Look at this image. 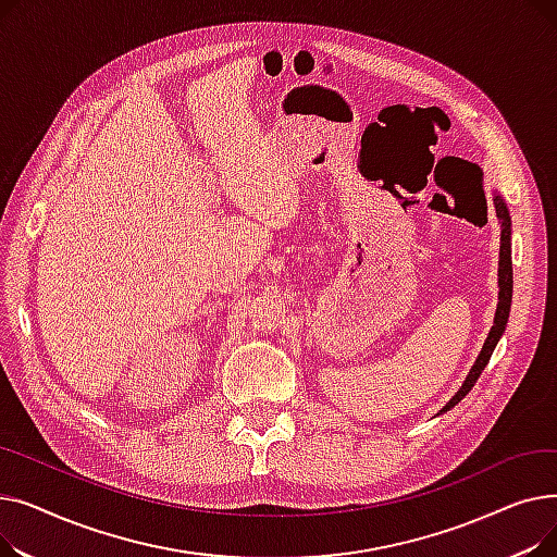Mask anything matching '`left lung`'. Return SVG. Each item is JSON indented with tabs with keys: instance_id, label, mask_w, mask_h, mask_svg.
Wrapping results in <instances>:
<instances>
[{
	"instance_id": "8db88e82",
	"label": "left lung",
	"mask_w": 557,
	"mask_h": 557,
	"mask_svg": "<svg viewBox=\"0 0 557 557\" xmlns=\"http://www.w3.org/2000/svg\"><path fill=\"white\" fill-rule=\"evenodd\" d=\"M496 216H499L502 223V252H499V305H496V315H494V325L490 330V336L481 349V355L472 368V372L467 374L465 384L460 386V391L449 399V404L443 408L441 413L449 411L454 408L467 393H470L476 384V379L481 376V372L485 370L496 343H499L502 334L506 332V323H508V315H510V302H512V250H510V214L506 210L504 200L496 196Z\"/></svg>"
}]
</instances>
